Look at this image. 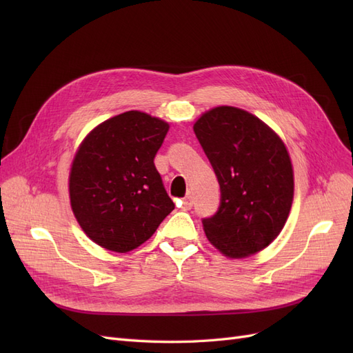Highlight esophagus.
<instances>
[{"instance_id":"34e87169","label":"esophagus","mask_w":353,"mask_h":353,"mask_svg":"<svg viewBox=\"0 0 353 353\" xmlns=\"http://www.w3.org/2000/svg\"><path fill=\"white\" fill-rule=\"evenodd\" d=\"M191 208H193V196L188 194V196H185L184 200H183V209H184V210H190Z\"/></svg>"}]
</instances>
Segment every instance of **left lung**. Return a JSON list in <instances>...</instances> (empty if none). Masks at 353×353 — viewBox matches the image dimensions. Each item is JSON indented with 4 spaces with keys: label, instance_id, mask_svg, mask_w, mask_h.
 Returning a JSON list of instances; mask_svg holds the SVG:
<instances>
[{
    "label": "left lung",
    "instance_id": "left-lung-1",
    "mask_svg": "<svg viewBox=\"0 0 353 353\" xmlns=\"http://www.w3.org/2000/svg\"><path fill=\"white\" fill-rule=\"evenodd\" d=\"M194 134L215 170L221 201L203 218L209 241L230 258H245L279 236L293 201L285 145L258 117L230 105L212 109Z\"/></svg>",
    "mask_w": 353,
    "mask_h": 353
}]
</instances>
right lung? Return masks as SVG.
I'll return each instance as SVG.
<instances>
[{"label": "right lung", "mask_w": 353, "mask_h": 353, "mask_svg": "<svg viewBox=\"0 0 353 353\" xmlns=\"http://www.w3.org/2000/svg\"><path fill=\"white\" fill-rule=\"evenodd\" d=\"M169 125L137 110L103 122L73 159L70 203L85 234L125 253L150 239L175 205L154 166Z\"/></svg>", "instance_id": "1"}]
</instances>
